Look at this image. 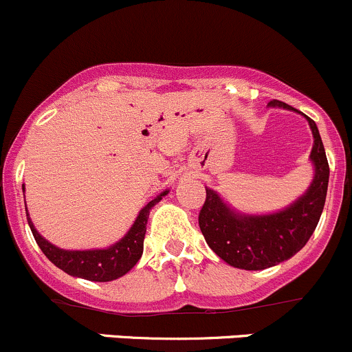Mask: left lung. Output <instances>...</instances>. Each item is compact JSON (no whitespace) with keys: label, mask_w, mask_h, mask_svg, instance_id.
Returning <instances> with one entry per match:
<instances>
[{"label":"left lung","mask_w":352,"mask_h":352,"mask_svg":"<svg viewBox=\"0 0 352 352\" xmlns=\"http://www.w3.org/2000/svg\"><path fill=\"white\" fill-rule=\"evenodd\" d=\"M270 106L297 111L282 101ZM314 133L310 160L316 177L307 194L288 209L270 216H239L221 201L219 195L206 188V202L199 212V228L210 250L228 265L243 270H265L294 256L300 251L322 214L329 184V164L314 120L305 116Z\"/></svg>","instance_id":"obj_1"}]
</instances>
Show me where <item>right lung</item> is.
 Listing matches in <instances>:
<instances>
[{
    "label": "right lung",
    "instance_id": "obj_1",
    "mask_svg": "<svg viewBox=\"0 0 352 352\" xmlns=\"http://www.w3.org/2000/svg\"><path fill=\"white\" fill-rule=\"evenodd\" d=\"M25 190V187H23ZM168 194V190L162 192L158 197L150 201L148 204L140 210L138 217H136L135 224L128 231L121 241H118L113 246L106 248V250H89V251H65L60 248L50 244L47 239L36 232L33 228L32 221H30L28 212V224L32 229V234L35 238L36 244L40 250L43 251L47 258L54 263L57 268L64 270L65 273L72 276H79V278L91 280V282H111L124 273H128L138 260L142 258L143 253V239H145L146 232V221L150 216V210L157 202L162 201L164 195Z\"/></svg>",
    "mask_w": 352,
    "mask_h": 352
}]
</instances>
